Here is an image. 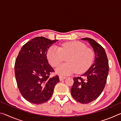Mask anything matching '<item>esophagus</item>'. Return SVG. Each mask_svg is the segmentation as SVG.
Wrapping results in <instances>:
<instances>
[{
  "label": "esophagus",
  "instance_id": "34e87169",
  "mask_svg": "<svg viewBox=\"0 0 121 121\" xmlns=\"http://www.w3.org/2000/svg\"><path fill=\"white\" fill-rule=\"evenodd\" d=\"M66 78V77H63V76H59V79H60V81H63V79H65Z\"/></svg>",
  "mask_w": 121,
  "mask_h": 121
}]
</instances>
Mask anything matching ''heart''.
Returning <instances> with one entry per match:
<instances>
[{
	"label": "heart",
	"instance_id": "heart-1",
	"mask_svg": "<svg viewBox=\"0 0 121 121\" xmlns=\"http://www.w3.org/2000/svg\"><path fill=\"white\" fill-rule=\"evenodd\" d=\"M95 56L93 50L78 41L65 43L60 48L53 45L47 51V58L53 67H56L67 57V63L56 69L57 74L61 76L70 75L75 71L77 73L85 72L92 64Z\"/></svg>",
	"mask_w": 121,
	"mask_h": 121
}]
</instances>
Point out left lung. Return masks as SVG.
Here are the masks:
<instances>
[{"mask_svg":"<svg viewBox=\"0 0 121 121\" xmlns=\"http://www.w3.org/2000/svg\"><path fill=\"white\" fill-rule=\"evenodd\" d=\"M89 42L95 53V60L81 77L73 78L71 88L73 97L82 104H89L99 97L105 86L109 70L108 60L104 48L95 40L82 38Z\"/></svg>","mask_w":121,"mask_h":121,"instance_id":"obj_1","label":"left lung"}]
</instances>
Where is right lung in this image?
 I'll return each mask as SVG.
<instances>
[{"instance_id": "right-lung-1", "label": "right lung", "mask_w": 121, "mask_h": 121, "mask_svg": "<svg viewBox=\"0 0 121 121\" xmlns=\"http://www.w3.org/2000/svg\"><path fill=\"white\" fill-rule=\"evenodd\" d=\"M57 40L36 37L22 46L16 58L15 75L20 93L28 101L41 104L50 99L54 87L60 82L47 59V51Z\"/></svg>"}]
</instances>
